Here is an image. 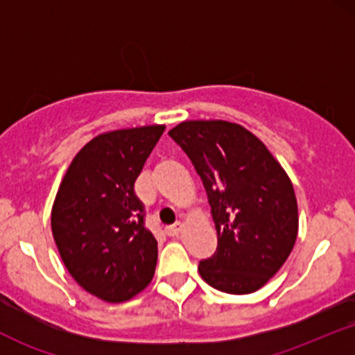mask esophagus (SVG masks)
Masks as SVG:
<instances>
[{
	"label": "esophagus",
	"instance_id": "34e87169",
	"mask_svg": "<svg viewBox=\"0 0 355 355\" xmlns=\"http://www.w3.org/2000/svg\"><path fill=\"white\" fill-rule=\"evenodd\" d=\"M182 229H183V223L178 222V223H175V225H172V227H166L165 234L168 235V237H177V235L182 232Z\"/></svg>",
	"mask_w": 355,
	"mask_h": 355
}]
</instances>
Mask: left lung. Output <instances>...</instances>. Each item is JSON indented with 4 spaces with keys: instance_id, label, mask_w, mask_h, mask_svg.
<instances>
[{
    "instance_id": "1",
    "label": "left lung",
    "mask_w": 355,
    "mask_h": 355,
    "mask_svg": "<svg viewBox=\"0 0 355 355\" xmlns=\"http://www.w3.org/2000/svg\"><path fill=\"white\" fill-rule=\"evenodd\" d=\"M200 175L217 229V252L198 266L227 294H252L284 266L297 240L294 185L274 155L242 125L182 121L168 132Z\"/></svg>"
}]
</instances>
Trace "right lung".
<instances>
[{
    "label": "right lung",
    "instance_id": "1",
    "mask_svg": "<svg viewBox=\"0 0 355 355\" xmlns=\"http://www.w3.org/2000/svg\"><path fill=\"white\" fill-rule=\"evenodd\" d=\"M165 125L113 130L89 140L68 166L51 209L56 247L80 287L110 304L140 294L157 267L135 180Z\"/></svg>",
    "mask_w": 355,
    "mask_h": 355
}]
</instances>
